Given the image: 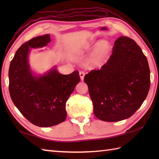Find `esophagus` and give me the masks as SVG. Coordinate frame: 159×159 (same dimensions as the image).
<instances>
[{"instance_id": "obj_1", "label": "esophagus", "mask_w": 159, "mask_h": 159, "mask_svg": "<svg viewBox=\"0 0 159 159\" xmlns=\"http://www.w3.org/2000/svg\"><path fill=\"white\" fill-rule=\"evenodd\" d=\"M79 75L80 77V79H81V80H83L84 79V76L85 75V72H83V71H81V72H79Z\"/></svg>"}]
</instances>
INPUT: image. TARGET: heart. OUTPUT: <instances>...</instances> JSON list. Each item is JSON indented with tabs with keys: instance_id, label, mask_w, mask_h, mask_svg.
Instances as JSON below:
<instances>
[{
	"instance_id": "b5f03b06",
	"label": "heart",
	"mask_w": 159,
	"mask_h": 159,
	"mask_svg": "<svg viewBox=\"0 0 159 159\" xmlns=\"http://www.w3.org/2000/svg\"><path fill=\"white\" fill-rule=\"evenodd\" d=\"M107 48L104 44H99L96 48L95 52H93L92 57V61L93 63H98L101 61H102L104 57H105L107 54Z\"/></svg>"
}]
</instances>
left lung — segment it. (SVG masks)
<instances>
[{
	"mask_svg": "<svg viewBox=\"0 0 159 159\" xmlns=\"http://www.w3.org/2000/svg\"><path fill=\"white\" fill-rule=\"evenodd\" d=\"M114 45L107 62L84 78L95 116L111 122L133 116L146 98L150 85L148 60L137 43L121 36Z\"/></svg>",
	"mask_w": 159,
	"mask_h": 159,
	"instance_id": "1",
	"label": "left lung"
}]
</instances>
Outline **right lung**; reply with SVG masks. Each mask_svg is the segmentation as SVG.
<instances>
[{"label":"right lung","mask_w":159,"mask_h":159,"mask_svg":"<svg viewBox=\"0 0 159 159\" xmlns=\"http://www.w3.org/2000/svg\"><path fill=\"white\" fill-rule=\"evenodd\" d=\"M50 42V35L47 34L24 43L9 70V90L13 104L30 122L40 127L65 121L66 103L80 80L79 71L63 75L55 67L42 76L33 75L28 61L30 48H42Z\"/></svg>","instance_id":"add662e5"}]
</instances>
